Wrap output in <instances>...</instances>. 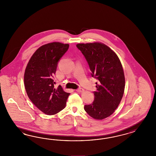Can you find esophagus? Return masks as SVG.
<instances>
[{
	"label": "esophagus",
	"mask_w": 156,
	"mask_h": 156,
	"mask_svg": "<svg viewBox=\"0 0 156 156\" xmlns=\"http://www.w3.org/2000/svg\"><path fill=\"white\" fill-rule=\"evenodd\" d=\"M76 91H77V92H79V93H82V92L84 91V89H82V88H81V87H80V88H78V89H76Z\"/></svg>",
	"instance_id": "obj_1"
}]
</instances>
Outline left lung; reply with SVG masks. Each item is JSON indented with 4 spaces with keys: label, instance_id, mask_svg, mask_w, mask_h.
<instances>
[{
    "label": "left lung",
    "instance_id": "8db88e82",
    "mask_svg": "<svg viewBox=\"0 0 156 156\" xmlns=\"http://www.w3.org/2000/svg\"><path fill=\"white\" fill-rule=\"evenodd\" d=\"M80 50L90 67L91 76L98 80L94 100L84 107L86 112L95 119H102L113 113L122 98L125 76L117 54L101 43H80Z\"/></svg>",
    "mask_w": 156,
    "mask_h": 156
}]
</instances>
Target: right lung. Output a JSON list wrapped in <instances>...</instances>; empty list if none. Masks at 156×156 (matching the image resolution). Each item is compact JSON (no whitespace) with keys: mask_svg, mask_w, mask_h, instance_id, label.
<instances>
[{"mask_svg":"<svg viewBox=\"0 0 156 156\" xmlns=\"http://www.w3.org/2000/svg\"><path fill=\"white\" fill-rule=\"evenodd\" d=\"M69 44L52 42L43 45L34 53L25 70L24 87L34 105L47 115L59 113L66 106L70 93L61 85L56 88L54 76Z\"/></svg>","mask_w":156,"mask_h":156,"instance_id":"add662e5","label":"right lung"}]
</instances>
